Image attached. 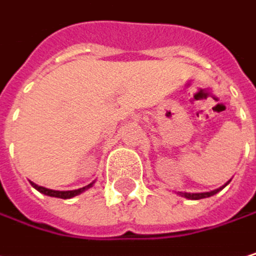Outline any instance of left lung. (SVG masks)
<instances>
[{
    "instance_id": "obj_1",
    "label": "left lung",
    "mask_w": 256,
    "mask_h": 256,
    "mask_svg": "<svg viewBox=\"0 0 256 256\" xmlns=\"http://www.w3.org/2000/svg\"><path fill=\"white\" fill-rule=\"evenodd\" d=\"M222 189V188H220ZM220 189H216V190H212V192H204V194H180L182 196H186L189 200H202V198H208V196H213L214 194H218Z\"/></svg>"
}]
</instances>
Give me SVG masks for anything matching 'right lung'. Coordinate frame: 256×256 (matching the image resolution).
I'll return each instance as SVG.
<instances>
[{"mask_svg":"<svg viewBox=\"0 0 256 256\" xmlns=\"http://www.w3.org/2000/svg\"><path fill=\"white\" fill-rule=\"evenodd\" d=\"M31 184H32V188H36L38 192H42V194H44V195H48V196H55V198H62V200L73 198V196L79 195L80 192H84L85 189H88V188L91 186V184H88V186L80 188V189H76V190H64V192H61V190H52V189H46V188L37 186L36 183H31Z\"/></svg>","mask_w":256,"mask_h":256,"instance_id":"1","label":"right lung"}]
</instances>
